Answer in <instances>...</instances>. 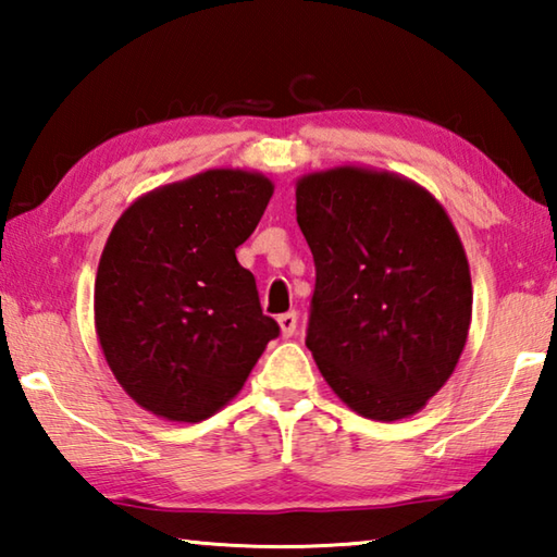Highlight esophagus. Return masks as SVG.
Masks as SVG:
<instances>
[{"mask_svg":"<svg viewBox=\"0 0 557 557\" xmlns=\"http://www.w3.org/2000/svg\"><path fill=\"white\" fill-rule=\"evenodd\" d=\"M277 322H280V329H282V336H285V338L297 334V312L280 314Z\"/></svg>","mask_w":557,"mask_h":557,"instance_id":"1","label":"esophagus"}]
</instances>
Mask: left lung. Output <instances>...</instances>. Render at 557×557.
Here are the masks:
<instances>
[{"label":"left lung","mask_w":557,"mask_h":557,"mask_svg":"<svg viewBox=\"0 0 557 557\" xmlns=\"http://www.w3.org/2000/svg\"><path fill=\"white\" fill-rule=\"evenodd\" d=\"M297 223L314 256L307 348L358 414H414L455 371L471 322L461 240L425 188L336 166L297 182Z\"/></svg>","instance_id":"left-lung-1"}]
</instances>
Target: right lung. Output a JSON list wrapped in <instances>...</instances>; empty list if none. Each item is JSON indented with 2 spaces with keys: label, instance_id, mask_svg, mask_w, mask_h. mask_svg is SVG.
Returning <instances> with one entry per match:
<instances>
[{
  "label": "right lung",
  "instance_id": "obj_1",
  "mask_svg": "<svg viewBox=\"0 0 557 557\" xmlns=\"http://www.w3.org/2000/svg\"><path fill=\"white\" fill-rule=\"evenodd\" d=\"M268 176L209 169L120 215L96 277V332L117 383L159 418L201 422L277 338L235 248L272 196Z\"/></svg>",
  "mask_w": 557,
  "mask_h": 557
}]
</instances>
